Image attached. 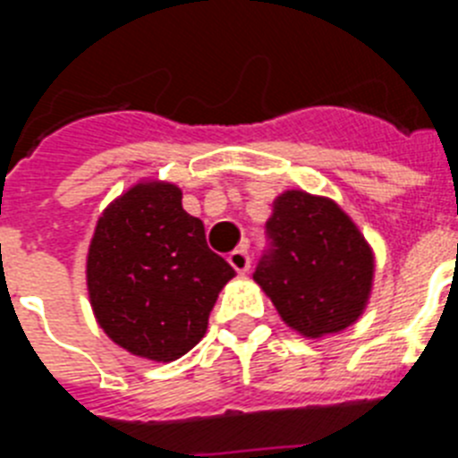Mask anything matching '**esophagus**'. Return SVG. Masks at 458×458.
I'll return each instance as SVG.
<instances>
[{"label":"esophagus","instance_id":"1","mask_svg":"<svg viewBox=\"0 0 458 458\" xmlns=\"http://www.w3.org/2000/svg\"><path fill=\"white\" fill-rule=\"evenodd\" d=\"M229 264L233 266V270H236V273H248V270H250L248 250H245V248L233 250V252L229 254Z\"/></svg>","mask_w":458,"mask_h":458}]
</instances>
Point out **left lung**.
Here are the masks:
<instances>
[{
  "label": "left lung",
  "mask_w": 458,
  "mask_h": 458,
  "mask_svg": "<svg viewBox=\"0 0 458 458\" xmlns=\"http://www.w3.org/2000/svg\"><path fill=\"white\" fill-rule=\"evenodd\" d=\"M266 233L254 282L286 326L317 339L358 321L371 293L374 254L333 199L302 190L279 194Z\"/></svg>",
  "instance_id": "8db88e82"
}]
</instances>
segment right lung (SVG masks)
Returning a JSON list of instances; mask_svg holds the SVG:
<instances>
[{"label":"right lung","instance_id":"right-lung-1","mask_svg":"<svg viewBox=\"0 0 458 458\" xmlns=\"http://www.w3.org/2000/svg\"><path fill=\"white\" fill-rule=\"evenodd\" d=\"M172 183H137L100 216L87 257L93 314L121 349L172 362L199 344L236 275L206 245L204 225Z\"/></svg>","mask_w":458,"mask_h":458}]
</instances>
